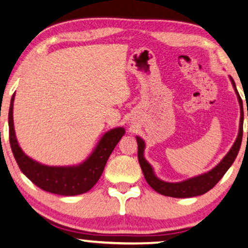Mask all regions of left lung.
Masks as SVG:
<instances>
[{"label":"left lung","mask_w":248,"mask_h":248,"mask_svg":"<svg viewBox=\"0 0 248 248\" xmlns=\"http://www.w3.org/2000/svg\"><path fill=\"white\" fill-rule=\"evenodd\" d=\"M231 78L232 84L234 87V90L237 94L239 106H241V121H239V131L238 136L236 138V141L234 145L231 148V150L228 151L226 156H225L218 165L216 166L215 168H213L212 170L208 172L202 173V175L193 177V178L186 179L184 182L180 183H167L164 182L158 178V177L155 175L154 169L151 167V165L148 162L145 157H143V151H145V141L140 138V137H137V143H138V160L140 164V167H141V170L143 172V176H145V179L147 183L149 184V186L164 196H169V197H175V198H188V197H195V196H199L209 191L212 188L215 186V185L219 182V180L223 178V176L226 173V171L230 169L232 162L235 161L236 157H237V154L239 151V148H241L242 143V138H243V121H244V113H243V101L241 97H239V93L236 89V84ZM248 117V112H247Z\"/></svg>","instance_id":"1"}]
</instances>
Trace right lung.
Listing matches in <instances>:
<instances>
[{
  "label": "right lung",
  "mask_w": 248,
  "mask_h": 248,
  "mask_svg": "<svg viewBox=\"0 0 248 248\" xmlns=\"http://www.w3.org/2000/svg\"><path fill=\"white\" fill-rule=\"evenodd\" d=\"M11 99L9 111L10 145L18 168L31 182L51 194L76 196L87 193L94 186L102 175L110 155L124 135L123 127L106 132L99 140L93 151L86 160L75 166H46L33 160L23 153L16 137L13 124V102Z\"/></svg>",
  "instance_id": "1"
}]
</instances>
